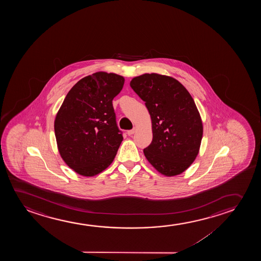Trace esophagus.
Masks as SVG:
<instances>
[{"mask_svg": "<svg viewBox=\"0 0 261 261\" xmlns=\"http://www.w3.org/2000/svg\"><path fill=\"white\" fill-rule=\"evenodd\" d=\"M136 130H137L136 127H134L132 130H128V131H127V135H128V136H132V135H134V134L136 132Z\"/></svg>", "mask_w": 261, "mask_h": 261, "instance_id": "obj_1", "label": "esophagus"}]
</instances>
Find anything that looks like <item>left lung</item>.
Listing matches in <instances>:
<instances>
[{"label": "left lung", "mask_w": 261, "mask_h": 261, "mask_svg": "<svg viewBox=\"0 0 261 261\" xmlns=\"http://www.w3.org/2000/svg\"><path fill=\"white\" fill-rule=\"evenodd\" d=\"M130 86L151 119L152 142L143 150L147 161L166 176L182 174L195 161L203 135L193 97L176 79L157 73L136 76Z\"/></svg>", "instance_id": "8db88e82"}]
</instances>
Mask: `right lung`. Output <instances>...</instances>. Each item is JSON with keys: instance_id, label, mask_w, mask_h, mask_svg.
I'll use <instances>...</instances> for the list:
<instances>
[{"instance_id": "1", "label": "right lung", "mask_w": 261, "mask_h": 261, "mask_svg": "<svg viewBox=\"0 0 261 261\" xmlns=\"http://www.w3.org/2000/svg\"><path fill=\"white\" fill-rule=\"evenodd\" d=\"M125 83L122 75L99 71L80 79L65 97L54 120L61 157L84 176L100 174L114 161L123 136L112 100Z\"/></svg>"}]
</instances>
